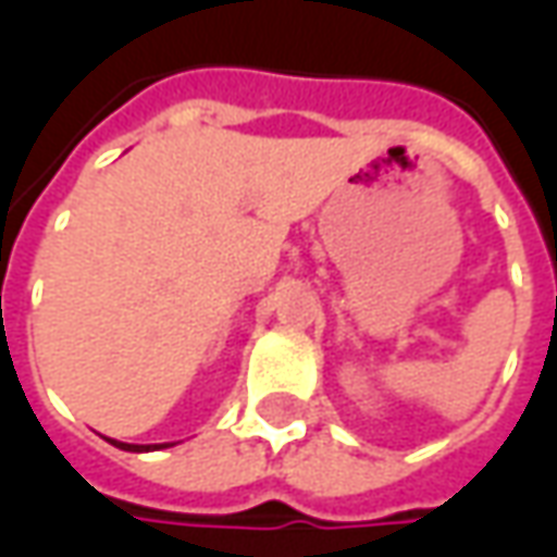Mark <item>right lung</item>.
<instances>
[{
  "mask_svg": "<svg viewBox=\"0 0 557 557\" xmlns=\"http://www.w3.org/2000/svg\"><path fill=\"white\" fill-rule=\"evenodd\" d=\"M110 444H115L119 450H131V454H143V450H160V447H166V444H125V442H115V438H110Z\"/></svg>",
  "mask_w": 557,
  "mask_h": 557,
  "instance_id": "add662e5",
  "label": "right lung"
}]
</instances>
